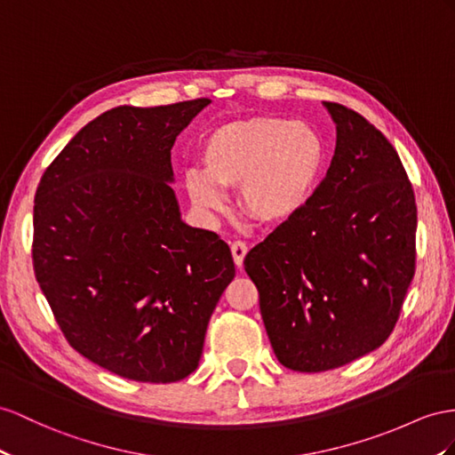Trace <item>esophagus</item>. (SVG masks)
<instances>
[{"mask_svg":"<svg viewBox=\"0 0 455 455\" xmlns=\"http://www.w3.org/2000/svg\"><path fill=\"white\" fill-rule=\"evenodd\" d=\"M230 251H232V259H235V265L238 267V269H242L243 258H246V253H248V246L242 240H236V242H232Z\"/></svg>","mask_w":455,"mask_h":455,"instance_id":"obj_1","label":"esophagus"}]
</instances>
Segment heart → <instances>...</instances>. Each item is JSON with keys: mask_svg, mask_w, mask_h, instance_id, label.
Returning <instances> with one entry per match:
<instances>
[{"mask_svg": "<svg viewBox=\"0 0 455 455\" xmlns=\"http://www.w3.org/2000/svg\"><path fill=\"white\" fill-rule=\"evenodd\" d=\"M202 167L186 172L192 204L219 212L223 192L240 188L242 212L259 223H284L304 212L327 167V144L315 126L283 116H253L213 128L202 144Z\"/></svg>", "mask_w": 455, "mask_h": 455, "instance_id": "obj_1", "label": "heart"}]
</instances>
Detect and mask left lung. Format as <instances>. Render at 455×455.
Wrapping results in <instances>:
<instances>
[{
    "label": "left lung",
    "instance_id": "obj_1",
    "mask_svg": "<svg viewBox=\"0 0 455 455\" xmlns=\"http://www.w3.org/2000/svg\"><path fill=\"white\" fill-rule=\"evenodd\" d=\"M324 106L336 123L327 177L243 259L275 355L299 372L387 342L417 263L415 194L398 151L354 109Z\"/></svg>",
    "mask_w": 455,
    "mask_h": 455
}]
</instances>
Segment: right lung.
<instances>
[{
	"mask_svg": "<svg viewBox=\"0 0 455 455\" xmlns=\"http://www.w3.org/2000/svg\"><path fill=\"white\" fill-rule=\"evenodd\" d=\"M207 98L121 106L88 123L42 174L34 275L67 342L138 382L200 363L207 323L235 278L225 240L180 220L171 149Z\"/></svg>",
	"mask_w": 455,
	"mask_h": 455,
	"instance_id": "right-lung-1",
	"label": "right lung"
}]
</instances>
